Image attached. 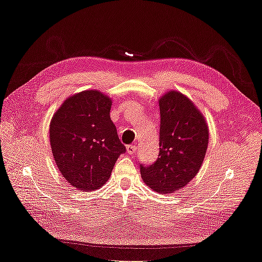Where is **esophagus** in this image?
<instances>
[{
    "label": "esophagus",
    "mask_w": 262,
    "mask_h": 262,
    "mask_svg": "<svg viewBox=\"0 0 262 262\" xmlns=\"http://www.w3.org/2000/svg\"><path fill=\"white\" fill-rule=\"evenodd\" d=\"M126 152L130 155H134L137 153V145H126Z\"/></svg>",
    "instance_id": "34e87169"
}]
</instances>
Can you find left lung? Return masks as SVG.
I'll return each instance as SVG.
<instances>
[{"instance_id":"1","label":"left lung","mask_w":262,"mask_h":262,"mask_svg":"<svg viewBox=\"0 0 262 262\" xmlns=\"http://www.w3.org/2000/svg\"><path fill=\"white\" fill-rule=\"evenodd\" d=\"M160 153L150 165L140 164L150 189L169 193L185 187L199 171L207 153L209 129L193 102L171 91L160 99Z\"/></svg>"}]
</instances>
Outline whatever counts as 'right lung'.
Returning a JSON list of instances; mask_svg holds the SVG:
<instances>
[{
    "mask_svg": "<svg viewBox=\"0 0 262 262\" xmlns=\"http://www.w3.org/2000/svg\"><path fill=\"white\" fill-rule=\"evenodd\" d=\"M112 99L98 91L69 97L50 122L51 150L62 176L74 188L92 191L109 179L125 146L110 119Z\"/></svg>",
    "mask_w": 262,
    "mask_h": 262,
    "instance_id": "add662e5",
    "label": "right lung"
}]
</instances>
